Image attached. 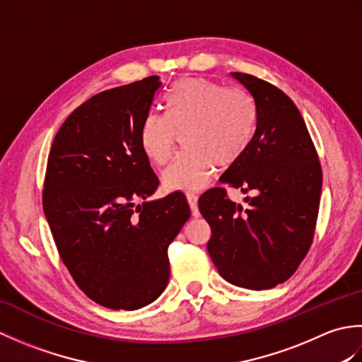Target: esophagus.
Returning <instances> with one entry per match:
<instances>
[{"mask_svg": "<svg viewBox=\"0 0 362 362\" xmlns=\"http://www.w3.org/2000/svg\"><path fill=\"white\" fill-rule=\"evenodd\" d=\"M187 201H188V204H189V209H191V214H193L194 218H199V206H197V196L196 194H193V193H189V194H187Z\"/></svg>", "mask_w": 362, "mask_h": 362, "instance_id": "1", "label": "esophagus"}]
</instances>
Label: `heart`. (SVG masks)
Returning <instances> with one entry per match:
<instances>
[{
  "label": "heart",
  "mask_w": 362,
  "mask_h": 362,
  "mask_svg": "<svg viewBox=\"0 0 362 362\" xmlns=\"http://www.w3.org/2000/svg\"><path fill=\"white\" fill-rule=\"evenodd\" d=\"M166 113L151 112L144 118L141 149L156 165L171 158L179 132L183 151L174 158L161 182L168 191H196L214 173L233 166L255 136L258 107L243 88H226L206 78L177 81L165 96Z\"/></svg>",
  "instance_id": "heart-1"
}]
</instances>
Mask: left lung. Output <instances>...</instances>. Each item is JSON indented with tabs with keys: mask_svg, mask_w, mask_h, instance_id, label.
<instances>
[{
	"mask_svg": "<svg viewBox=\"0 0 362 362\" xmlns=\"http://www.w3.org/2000/svg\"><path fill=\"white\" fill-rule=\"evenodd\" d=\"M258 107V127L244 156L221 182L240 188L247 205L213 188L199 199L211 227L206 249L222 279L261 291L286 281L308 253L316 230L322 166L291 98L247 73H232Z\"/></svg>",
	"mask_w": 362,
	"mask_h": 362,
	"instance_id": "obj_1",
	"label": "left lung"
}]
</instances>
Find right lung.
<instances>
[{"mask_svg": "<svg viewBox=\"0 0 362 362\" xmlns=\"http://www.w3.org/2000/svg\"><path fill=\"white\" fill-rule=\"evenodd\" d=\"M161 90L158 76L105 90L81 104L54 138L43 211L60 259L93 302L134 311L169 280L168 247L189 218L180 193L158 187L140 132Z\"/></svg>", "mask_w": 362, "mask_h": 362, "instance_id": "obj_1", "label": "right lung"}]
</instances>
